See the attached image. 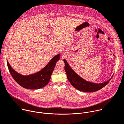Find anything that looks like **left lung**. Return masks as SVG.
<instances>
[{
	"mask_svg": "<svg viewBox=\"0 0 124 124\" xmlns=\"http://www.w3.org/2000/svg\"><path fill=\"white\" fill-rule=\"evenodd\" d=\"M65 63V71L67 74V77L71 85L77 89L84 92H94L104 87L111 80H109L104 83L100 84H95L88 82L78 75H77L70 67L68 63L65 59L63 60Z\"/></svg>",
	"mask_w": 124,
	"mask_h": 124,
	"instance_id": "8db88e82",
	"label": "left lung"
}]
</instances>
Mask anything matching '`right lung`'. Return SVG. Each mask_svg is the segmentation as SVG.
I'll return each instance as SVG.
<instances>
[{
  "label": "right lung",
  "instance_id": "obj_1",
  "mask_svg": "<svg viewBox=\"0 0 124 124\" xmlns=\"http://www.w3.org/2000/svg\"><path fill=\"white\" fill-rule=\"evenodd\" d=\"M60 54L56 55L40 71L28 76L22 75L12 69L7 61L9 71L15 81L24 88L36 89L46 86L49 83L56 62L60 59Z\"/></svg>",
  "mask_w": 124,
  "mask_h": 124
}]
</instances>
